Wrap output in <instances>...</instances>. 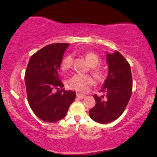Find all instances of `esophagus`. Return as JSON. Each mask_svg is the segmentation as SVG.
<instances>
[{
    "label": "esophagus",
    "instance_id": "obj_1",
    "mask_svg": "<svg viewBox=\"0 0 157 157\" xmlns=\"http://www.w3.org/2000/svg\"><path fill=\"white\" fill-rule=\"evenodd\" d=\"M76 96L79 98H84L86 97V95H83V94H76Z\"/></svg>",
    "mask_w": 157,
    "mask_h": 157
}]
</instances>
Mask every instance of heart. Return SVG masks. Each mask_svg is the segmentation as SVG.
Wrapping results in <instances>:
<instances>
[{
	"mask_svg": "<svg viewBox=\"0 0 157 157\" xmlns=\"http://www.w3.org/2000/svg\"><path fill=\"white\" fill-rule=\"evenodd\" d=\"M84 56L90 64L93 66L92 73L97 80H101L103 77V73L99 68H95L94 66H98L100 63V59L97 54L94 52H86ZM73 63V57L71 55H67L62 59L61 63V68L63 71H66L71 68ZM93 78L90 75L83 74H75L68 81V84L71 89L76 90L81 93H85L93 84Z\"/></svg>",
	"mask_w": 157,
	"mask_h": 157,
	"instance_id": "1",
	"label": "heart"
}]
</instances>
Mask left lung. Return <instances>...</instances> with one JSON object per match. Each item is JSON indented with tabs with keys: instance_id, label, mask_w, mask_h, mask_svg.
I'll return each mask as SVG.
<instances>
[{
	"instance_id": "8db88e82",
	"label": "left lung",
	"mask_w": 157,
	"mask_h": 157,
	"mask_svg": "<svg viewBox=\"0 0 157 157\" xmlns=\"http://www.w3.org/2000/svg\"><path fill=\"white\" fill-rule=\"evenodd\" d=\"M108 76L101 92L94 94L96 105L90 109V117L94 121L107 124L118 119L125 110L132 93V76L129 63L118 51L107 53Z\"/></svg>"
}]
</instances>
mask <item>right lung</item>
<instances>
[{"mask_svg": "<svg viewBox=\"0 0 157 157\" xmlns=\"http://www.w3.org/2000/svg\"><path fill=\"white\" fill-rule=\"evenodd\" d=\"M68 46L63 43L48 45L32 55L28 63V101L33 113L44 121L53 123L63 119L76 98L74 91L63 89L58 74Z\"/></svg>", "mask_w": 157, "mask_h": 157, "instance_id": "right-lung-1", "label": "right lung"}]
</instances>
